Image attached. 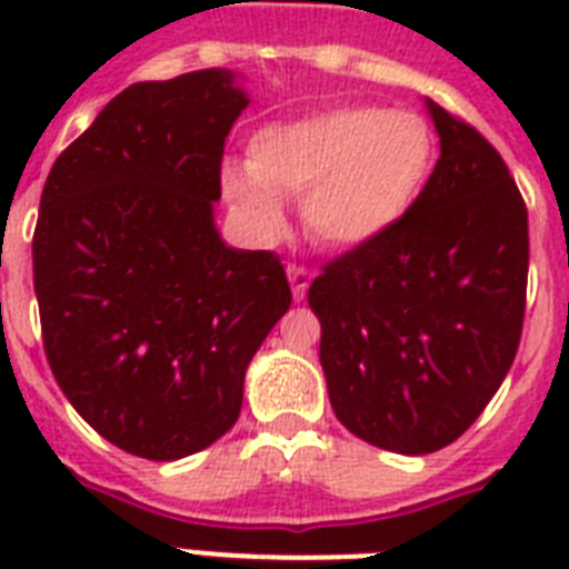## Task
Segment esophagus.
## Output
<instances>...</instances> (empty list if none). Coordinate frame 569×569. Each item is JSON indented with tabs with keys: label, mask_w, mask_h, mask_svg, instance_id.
<instances>
[{
	"label": "esophagus",
	"mask_w": 569,
	"mask_h": 569,
	"mask_svg": "<svg viewBox=\"0 0 569 569\" xmlns=\"http://www.w3.org/2000/svg\"><path fill=\"white\" fill-rule=\"evenodd\" d=\"M286 274H289V283H292L295 301H303V295L310 289L312 274L303 266H298V262H289V266H286Z\"/></svg>",
	"instance_id": "1"
}]
</instances>
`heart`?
<instances>
[{
	"instance_id": "1",
	"label": "heart",
	"mask_w": 569,
	"mask_h": 569,
	"mask_svg": "<svg viewBox=\"0 0 569 569\" xmlns=\"http://www.w3.org/2000/svg\"><path fill=\"white\" fill-rule=\"evenodd\" d=\"M433 159L431 127L413 111L333 106L259 129L248 168H223V191L266 236L283 232L286 197L303 200L307 227L321 244L357 248L413 206Z\"/></svg>"
}]
</instances>
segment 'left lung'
Segmentation results:
<instances>
[{
  "mask_svg": "<svg viewBox=\"0 0 569 569\" xmlns=\"http://www.w3.org/2000/svg\"><path fill=\"white\" fill-rule=\"evenodd\" d=\"M440 159L383 236L330 259L307 301L333 413L378 449H446L502 387L522 337L529 212L508 164L428 102Z\"/></svg>",
  "mask_w": 569,
  "mask_h": 569,
  "instance_id": "left-lung-1",
  "label": "left lung"
}]
</instances>
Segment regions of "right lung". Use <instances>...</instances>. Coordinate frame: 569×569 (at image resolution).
I'll list each match as a JSON object with an SVG mask.
<instances>
[{
	"mask_svg": "<svg viewBox=\"0 0 569 569\" xmlns=\"http://www.w3.org/2000/svg\"><path fill=\"white\" fill-rule=\"evenodd\" d=\"M244 106L227 70L129 84L40 194L49 369L76 413L138 458H186L230 431L250 357L292 303L280 257L227 248L212 221Z\"/></svg>",
	"mask_w": 569,
	"mask_h": 569,
	"instance_id": "right-lung-1",
	"label": "right lung"
}]
</instances>
